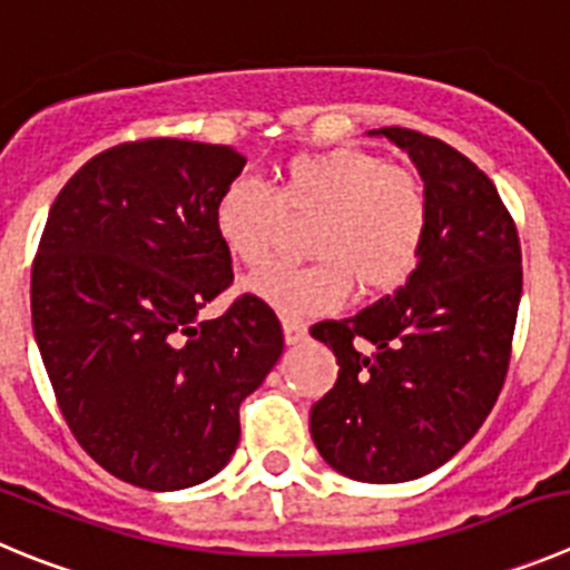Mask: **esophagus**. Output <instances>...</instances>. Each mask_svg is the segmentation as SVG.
<instances>
[{
    "instance_id": "34e87169",
    "label": "esophagus",
    "mask_w": 570,
    "mask_h": 570,
    "mask_svg": "<svg viewBox=\"0 0 570 570\" xmlns=\"http://www.w3.org/2000/svg\"><path fill=\"white\" fill-rule=\"evenodd\" d=\"M282 333H285V344H299L307 338V327L296 320L282 322Z\"/></svg>"
}]
</instances>
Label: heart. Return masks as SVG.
Segmentation results:
<instances>
[{"label":"heart","mask_w":570,"mask_h":570,"mask_svg":"<svg viewBox=\"0 0 570 570\" xmlns=\"http://www.w3.org/2000/svg\"><path fill=\"white\" fill-rule=\"evenodd\" d=\"M294 223L316 220L307 268L271 265L245 282L254 299L282 316H320L362 294H387L412 274L424 250L430 203L415 175L381 155L336 146L296 155L282 166L276 189L232 180L214 206V228L237 263L257 268Z\"/></svg>","instance_id":"obj_1"}]
</instances>
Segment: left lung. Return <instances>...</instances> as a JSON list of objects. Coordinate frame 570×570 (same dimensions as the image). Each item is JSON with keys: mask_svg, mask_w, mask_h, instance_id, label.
<instances>
[{"mask_svg": "<svg viewBox=\"0 0 570 570\" xmlns=\"http://www.w3.org/2000/svg\"><path fill=\"white\" fill-rule=\"evenodd\" d=\"M410 155L430 203L424 250L393 296L311 336L338 362L311 438L344 478L404 483L455 458L505 381L523 257L494 183L443 140L373 129Z\"/></svg>", "mask_w": 570, "mask_h": 570, "instance_id": "obj_1", "label": "left lung"}]
</instances>
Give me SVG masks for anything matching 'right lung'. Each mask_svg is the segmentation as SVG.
I'll list each match as a JSON object with an SVG mask.
<instances>
[{
	"label": "right lung",
	"mask_w": 570,
	"mask_h": 570,
	"mask_svg": "<svg viewBox=\"0 0 570 570\" xmlns=\"http://www.w3.org/2000/svg\"><path fill=\"white\" fill-rule=\"evenodd\" d=\"M245 158L232 146L153 138L112 146L67 180L30 279L33 336L83 452L149 492L214 478L239 443V404L279 362L265 302L232 285L214 206Z\"/></svg>",
	"instance_id": "add662e5"
}]
</instances>
